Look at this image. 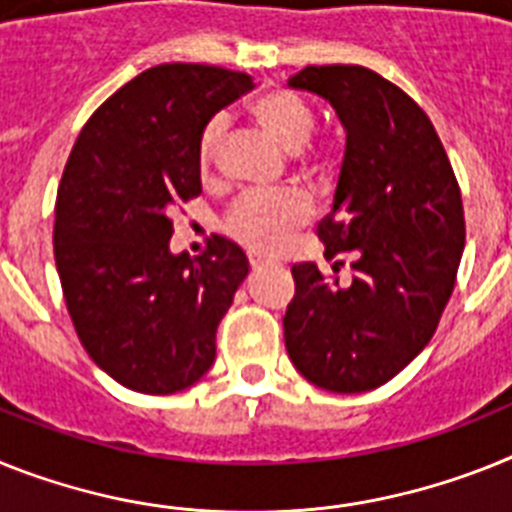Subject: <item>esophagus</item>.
<instances>
[{
    "label": "esophagus",
    "instance_id": "34e87169",
    "mask_svg": "<svg viewBox=\"0 0 512 512\" xmlns=\"http://www.w3.org/2000/svg\"><path fill=\"white\" fill-rule=\"evenodd\" d=\"M268 265H273V263H270V260H265V257L249 255V268L252 270H263V268H268Z\"/></svg>",
    "mask_w": 512,
    "mask_h": 512
}]
</instances>
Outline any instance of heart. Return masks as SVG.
Wrapping results in <instances>:
<instances>
[{"instance_id":"obj_1","label":"heart","mask_w":512,"mask_h":512,"mask_svg":"<svg viewBox=\"0 0 512 512\" xmlns=\"http://www.w3.org/2000/svg\"><path fill=\"white\" fill-rule=\"evenodd\" d=\"M252 117L283 150L299 153L315 132V114L299 93L286 88L265 90L252 101ZM223 143V119L205 124L197 140V171L203 179H213L218 153ZM304 169L309 174H325L336 163L333 145H315L302 150ZM312 218V203L299 190L247 192L231 205L223 218V231L257 255H276L286 247L296 231Z\"/></svg>"}]
</instances>
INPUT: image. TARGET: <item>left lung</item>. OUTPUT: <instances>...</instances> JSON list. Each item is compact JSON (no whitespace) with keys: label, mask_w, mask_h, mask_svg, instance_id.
Returning <instances> with one entry per match:
<instances>
[{"label":"left lung","mask_w":512,"mask_h":512,"mask_svg":"<svg viewBox=\"0 0 512 512\" xmlns=\"http://www.w3.org/2000/svg\"><path fill=\"white\" fill-rule=\"evenodd\" d=\"M336 109L346 130L333 210L317 226L330 270L291 268L283 336L294 367L330 393L393 380L435 336L466 244L461 190L419 103L359 64L289 77ZM355 276L337 283L340 257Z\"/></svg>","instance_id":"1"}]
</instances>
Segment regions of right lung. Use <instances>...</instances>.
<instances>
[{"label":"right lung","mask_w":512,"mask_h":512,"mask_svg":"<svg viewBox=\"0 0 512 512\" xmlns=\"http://www.w3.org/2000/svg\"><path fill=\"white\" fill-rule=\"evenodd\" d=\"M252 77L210 64H158L93 111L77 135L54 210V260L88 356L148 395L195 385L249 263L213 236L171 255V213L203 192L197 140Z\"/></svg>","instance_id":"right-lung-1"}]
</instances>
